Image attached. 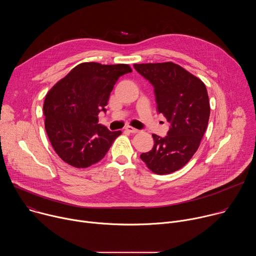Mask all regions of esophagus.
I'll return each mask as SVG.
<instances>
[{
	"mask_svg": "<svg viewBox=\"0 0 256 256\" xmlns=\"http://www.w3.org/2000/svg\"><path fill=\"white\" fill-rule=\"evenodd\" d=\"M126 130H128V132H132V134H136V132H138V130H136V128L130 126H128L126 128Z\"/></svg>",
	"mask_w": 256,
	"mask_h": 256,
	"instance_id": "esophagus-1",
	"label": "esophagus"
}]
</instances>
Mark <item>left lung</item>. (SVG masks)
I'll return each mask as SVG.
<instances>
[{"label":"left lung","instance_id":"8db88e82","mask_svg":"<svg viewBox=\"0 0 256 256\" xmlns=\"http://www.w3.org/2000/svg\"><path fill=\"white\" fill-rule=\"evenodd\" d=\"M134 68L153 85L158 112L170 122L167 136L153 134V149L140 157L156 174L175 172L198 151L208 128L210 109L206 85L171 62Z\"/></svg>","mask_w":256,"mask_h":256}]
</instances>
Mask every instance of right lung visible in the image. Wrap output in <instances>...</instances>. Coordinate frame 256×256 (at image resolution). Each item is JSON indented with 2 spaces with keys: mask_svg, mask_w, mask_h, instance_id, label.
Masks as SVG:
<instances>
[{
  "mask_svg": "<svg viewBox=\"0 0 256 256\" xmlns=\"http://www.w3.org/2000/svg\"><path fill=\"white\" fill-rule=\"evenodd\" d=\"M130 72L124 64L82 62L48 91L44 104V126L62 161L87 168L103 159L122 132H110L98 124V114L106 112L118 78Z\"/></svg>",
  "mask_w": 256,
  "mask_h": 256,
  "instance_id": "right-lung-1",
  "label": "right lung"
}]
</instances>
